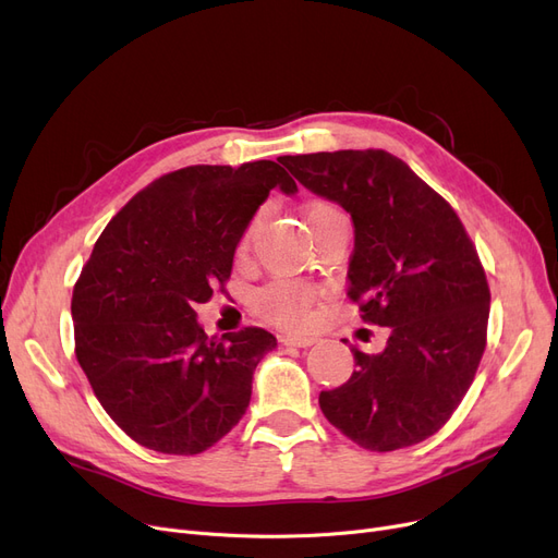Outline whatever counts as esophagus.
Returning <instances> with one entry per match:
<instances>
[{
  "instance_id": "34e87169",
  "label": "esophagus",
  "mask_w": 558,
  "mask_h": 558,
  "mask_svg": "<svg viewBox=\"0 0 558 558\" xmlns=\"http://www.w3.org/2000/svg\"><path fill=\"white\" fill-rule=\"evenodd\" d=\"M314 342H317V337H312V335H284V337H282V344H284V347L307 349V347H312Z\"/></svg>"
}]
</instances>
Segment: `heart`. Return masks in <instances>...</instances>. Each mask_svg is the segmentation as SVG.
<instances>
[{"mask_svg":"<svg viewBox=\"0 0 558 558\" xmlns=\"http://www.w3.org/2000/svg\"><path fill=\"white\" fill-rule=\"evenodd\" d=\"M339 207H335L332 203L326 201H317L307 207V223L310 228L317 226L319 221L332 219V216H339ZM262 221V214H255V219L248 223L244 236H241L239 248L246 251L251 246V239L257 230ZM314 299L312 287L303 284V282H274L257 294V305L269 314V317L282 322V324H301L307 314V307Z\"/></svg>","mask_w":558,"mask_h":558,"instance_id":"1","label":"heart"}]
</instances>
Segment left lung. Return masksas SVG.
Wrapping results in <instances>:
<instances>
[{"instance_id":"left-lung-1","label":"left lung","mask_w":558,"mask_h":558,"mask_svg":"<svg viewBox=\"0 0 558 558\" xmlns=\"http://www.w3.org/2000/svg\"><path fill=\"white\" fill-rule=\"evenodd\" d=\"M305 189L353 221L349 299L387 328L380 353L351 347V378L319 395L326 420L369 451L438 433L474 380L486 349L490 289L451 205L385 150L278 159Z\"/></svg>"}]
</instances>
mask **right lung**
<instances>
[{"label": "right lung", "mask_w": 558, "mask_h": 558, "mask_svg": "<svg viewBox=\"0 0 558 558\" xmlns=\"http://www.w3.org/2000/svg\"><path fill=\"white\" fill-rule=\"evenodd\" d=\"M271 189L296 182L276 161L186 166L120 209L72 292L75 353L107 415L159 453L193 456L244 417L264 328L207 337L196 303L226 284L234 251Z\"/></svg>", "instance_id": "1"}]
</instances>
